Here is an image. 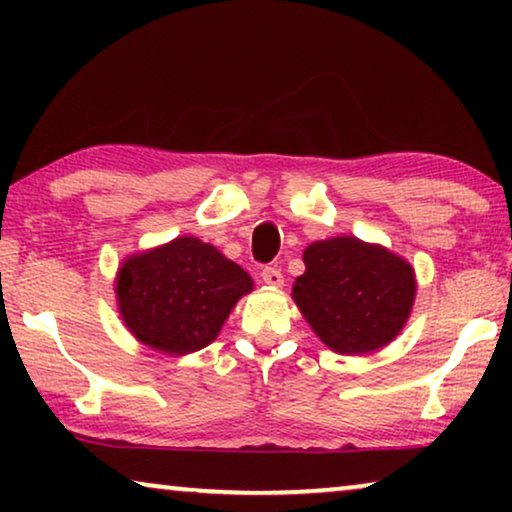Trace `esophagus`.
<instances>
[{
	"label": "esophagus",
	"instance_id": "1",
	"mask_svg": "<svg viewBox=\"0 0 512 512\" xmlns=\"http://www.w3.org/2000/svg\"><path fill=\"white\" fill-rule=\"evenodd\" d=\"M261 277H263V282H265V284L272 286V289H279V286L284 284V275H282V270H279V268H272V265H268V268H263Z\"/></svg>",
	"mask_w": 512,
	"mask_h": 512
}]
</instances>
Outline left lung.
<instances>
[{"mask_svg":"<svg viewBox=\"0 0 512 512\" xmlns=\"http://www.w3.org/2000/svg\"><path fill=\"white\" fill-rule=\"evenodd\" d=\"M293 300L326 347L375 352L401 333L415 303V270L380 244L342 235L312 242Z\"/></svg>","mask_w":512,"mask_h":512,"instance_id":"1","label":"left lung"}]
</instances>
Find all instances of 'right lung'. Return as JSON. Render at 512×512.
<instances>
[{
  "instance_id": "add662e5",
  "label": "right lung",
  "mask_w": 512,
  "mask_h": 512,
  "mask_svg": "<svg viewBox=\"0 0 512 512\" xmlns=\"http://www.w3.org/2000/svg\"><path fill=\"white\" fill-rule=\"evenodd\" d=\"M251 289L254 282L240 265L191 235L125 258L116 277L118 312L130 333L177 356L216 340Z\"/></svg>"
}]
</instances>
